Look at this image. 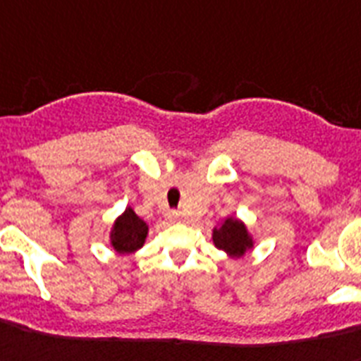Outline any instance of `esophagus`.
<instances>
[{
    "label": "esophagus",
    "mask_w": 361,
    "mask_h": 361,
    "mask_svg": "<svg viewBox=\"0 0 361 361\" xmlns=\"http://www.w3.org/2000/svg\"><path fill=\"white\" fill-rule=\"evenodd\" d=\"M168 219H169V221H177V219H178V214H177V212H169V214H168Z\"/></svg>",
    "instance_id": "34e87169"
}]
</instances>
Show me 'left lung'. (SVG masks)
<instances>
[{
	"label": "left lung",
	"instance_id": "8db88e82",
	"mask_svg": "<svg viewBox=\"0 0 361 361\" xmlns=\"http://www.w3.org/2000/svg\"><path fill=\"white\" fill-rule=\"evenodd\" d=\"M212 240L219 251H225L232 258H240L255 245L245 223L236 217H227L219 227H214Z\"/></svg>",
	"mask_w": 361,
	"mask_h": 361
}]
</instances>
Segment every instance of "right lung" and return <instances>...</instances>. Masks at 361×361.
<instances>
[{"label": "right lung", "instance_id": "right-lung-1", "mask_svg": "<svg viewBox=\"0 0 361 361\" xmlns=\"http://www.w3.org/2000/svg\"><path fill=\"white\" fill-rule=\"evenodd\" d=\"M147 232V223L140 219L130 207L125 208V212L112 225L110 245L120 255H133V252L138 251L140 247H144Z\"/></svg>", "mask_w": 361, "mask_h": 361}]
</instances>
